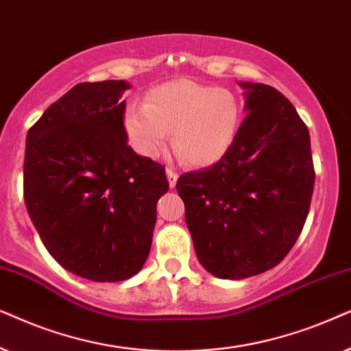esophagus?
Wrapping results in <instances>:
<instances>
[{
	"label": "esophagus",
	"mask_w": 351,
	"mask_h": 351,
	"mask_svg": "<svg viewBox=\"0 0 351 351\" xmlns=\"http://www.w3.org/2000/svg\"><path fill=\"white\" fill-rule=\"evenodd\" d=\"M167 178H168V184H170V188H175L176 186V181H178V173L175 170H171V168H167Z\"/></svg>",
	"instance_id": "obj_1"
}]
</instances>
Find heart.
<instances>
[{
  "instance_id": "1",
  "label": "heart",
  "mask_w": 351,
  "mask_h": 351,
  "mask_svg": "<svg viewBox=\"0 0 351 351\" xmlns=\"http://www.w3.org/2000/svg\"><path fill=\"white\" fill-rule=\"evenodd\" d=\"M242 121L239 97L224 88L180 78L152 88L146 102L130 106L123 125L133 147L157 157L173 132V144L186 162L207 167L226 156Z\"/></svg>"
}]
</instances>
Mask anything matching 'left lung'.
<instances>
[{
	"instance_id": "left-lung-1",
	"label": "left lung",
	"mask_w": 351,
	"mask_h": 351,
	"mask_svg": "<svg viewBox=\"0 0 351 351\" xmlns=\"http://www.w3.org/2000/svg\"><path fill=\"white\" fill-rule=\"evenodd\" d=\"M239 86L247 115L232 147L176 183L200 265L221 279L281 263L303 230L315 186L310 133L295 107L273 86Z\"/></svg>"
}]
</instances>
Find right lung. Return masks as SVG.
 <instances>
[{"instance_id": "add662e5", "label": "right lung", "mask_w": 351, "mask_h": 351, "mask_svg": "<svg viewBox=\"0 0 351 351\" xmlns=\"http://www.w3.org/2000/svg\"><path fill=\"white\" fill-rule=\"evenodd\" d=\"M125 80L78 83L27 134L23 199L53 258L96 282L139 273L152 244L165 168L123 127Z\"/></svg>"}]
</instances>
